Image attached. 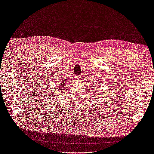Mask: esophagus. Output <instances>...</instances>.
<instances>
[{"instance_id":"obj_1","label":"esophagus","mask_w":154,"mask_h":154,"mask_svg":"<svg viewBox=\"0 0 154 154\" xmlns=\"http://www.w3.org/2000/svg\"><path fill=\"white\" fill-rule=\"evenodd\" d=\"M81 77H79V76H75L74 78H75V79L78 80V79H80Z\"/></svg>"}]
</instances>
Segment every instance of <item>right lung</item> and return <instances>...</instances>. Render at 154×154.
<instances>
[{"label": "right lung", "mask_w": 154, "mask_h": 154, "mask_svg": "<svg viewBox=\"0 0 154 154\" xmlns=\"http://www.w3.org/2000/svg\"><path fill=\"white\" fill-rule=\"evenodd\" d=\"M66 80L63 81V83H61L60 86H63V85H66Z\"/></svg>", "instance_id": "obj_1"}]
</instances>
